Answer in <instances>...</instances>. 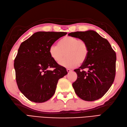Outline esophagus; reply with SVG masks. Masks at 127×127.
Returning <instances> with one entry per match:
<instances>
[{
  "label": "esophagus",
  "instance_id": "34e87169",
  "mask_svg": "<svg viewBox=\"0 0 127 127\" xmlns=\"http://www.w3.org/2000/svg\"><path fill=\"white\" fill-rule=\"evenodd\" d=\"M72 70L71 69H67V72H68V73H70V72H72Z\"/></svg>",
  "mask_w": 127,
  "mask_h": 127
}]
</instances>
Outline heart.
<instances>
[{
    "mask_svg": "<svg viewBox=\"0 0 127 127\" xmlns=\"http://www.w3.org/2000/svg\"><path fill=\"white\" fill-rule=\"evenodd\" d=\"M89 48L85 40L71 36H64L58 43L49 48V53L53 60L59 63L65 53L66 57L59 63L61 66L72 68L81 64L87 59Z\"/></svg>",
    "mask_w": 127,
    "mask_h": 127,
    "instance_id": "heart-1",
    "label": "heart"
}]
</instances>
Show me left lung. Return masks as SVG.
<instances>
[{
  "label": "left lung",
  "mask_w": 127,
  "mask_h": 127,
  "mask_svg": "<svg viewBox=\"0 0 127 127\" xmlns=\"http://www.w3.org/2000/svg\"><path fill=\"white\" fill-rule=\"evenodd\" d=\"M69 36L87 43L89 54L86 60L74 71L78 78L72 86L81 99L93 101L99 99L112 85L115 76L116 55L109 42L94 31L75 32ZM88 69L87 72L83 70Z\"/></svg>",
  "instance_id": "8db88e82"
}]
</instances>
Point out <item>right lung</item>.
<instances>
[{"label":"right lung","mask_w":127,"mask_h":127,"mask_svg":"<svg viewBox=\"0 0 127 127\" xmlns=\"http://www.w3.org/2000/svg\"><path fill=\"white\" fill-rule=\"evenodd\" d=\"M67 32H38L21 43L14 59L18 88L29 100L47 101L55 92L59 79L67 74L65 68L53 60L49 48ZM53 67V71L49 70Z\"/></svg>","instance_id":"1"}]
</instances>
